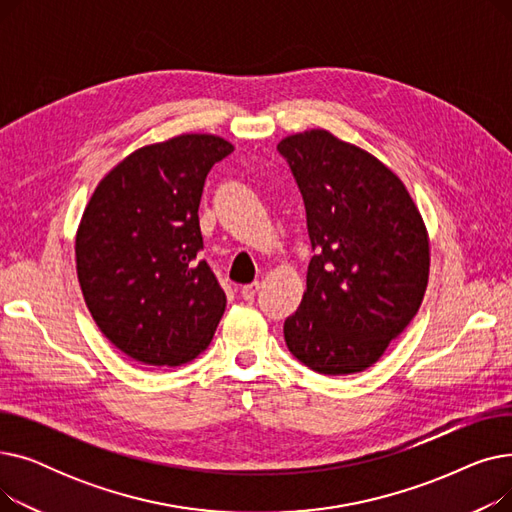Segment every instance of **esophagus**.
<instances>
[{"label":"esophagus","instance_id":"1","mask_svg":"<svg viewBox=\"0 0 512 512\" xmlns=\"http://www.w3.org/2000/svg\"><path fill=\"white\" fill-rule=\"evenodd\" d=\"M257 290H259V282H253V284L242 286V288H240L242 299H245V301H253V299H255V294H257Z\"/></svg>","mask_w":512,"mask_h":512}]
</instances>
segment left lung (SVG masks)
I'll list each match as a JSON object with an SVG mask.
<instances>
[{"mask_svg": "<svg viewBox=\"0 0 512 512\" xmlns=\"http://www.w3.org/2000/svg\"><path fill=\"white\" fill-rule=\"evenodd\" d=\"M278 151L299 184L315 255L288 351L324 375L359 373L417 315L429 278V236L407 186L369 151L330 130L290 134Z\"/></svg>", "mask_w": 512, "mask_h": 512, "instance_id": "8db88e82", "label": "left lung"}]
</instances>
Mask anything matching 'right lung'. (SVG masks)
Masks as SVG:
<instances>
[{"instance_id":"obj_1","label":"right lung","mask_w":512,"mask_h":512,"mask_svg":"<svg viewBox=\"0 0 512 512\" xmlns=\"http://www.w3.org/2000/svg\"><path fill=\"white\" fill-rule=\"evenodd\" d=\"M234 145L178 134L124 157L97 184L76 230V274L97 328L130 359L176 367L209 346L226 294L205 261L199 203Z\"/></svg>"}]
</instances>
